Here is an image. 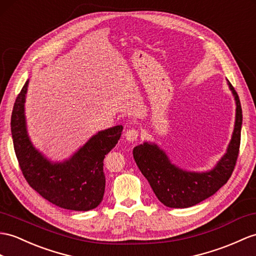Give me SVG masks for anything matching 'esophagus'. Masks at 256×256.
I'll return each instance as SVG.
<instances>
[{
  "label": "esophagus",
  "mask_w": 256,
  "mask_h": 256,
  "mask_svg": "<svg viewBox=\"0 0 256 256\" xmlns=\"http://www.w3.org/2000/svg\"><path fill=\"white\" fill-rule=\"evenodd\" d=\"M138 136H139L138 130L132 128V129H128L126 134H124V138H126V140L129 142H134L138 139Z\"/></svg>",
  "instance_id": "34e87169"
}]
</instances>
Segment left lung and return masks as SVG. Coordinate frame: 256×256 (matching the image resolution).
Masks as SVG:
<instances>
[{"mask_svg":"<svg viewBox=\"0 0 256 256\" xmlns=\"http://www.w3.org/2000/svg\"><path fill=\"white\" fill-rule=\"evenodd\" d=\"M227 84L236 101L234 127L226 153L208 172H190L172 164L163 148L154 142H143L134 148V158L164 205L172 208H190L212 196L225 184L234 170L238 158L242 108L240 100L232 84Z\"/></svg>","mask_w":256,"mask_h":256,"instance_id":"1","label":"left lung"}]
</instances>
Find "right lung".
<instances>
[{"mask_svg":"<svg viewBox=\"0 0 256 256\" xmlns=\"http://www.w3.org/2000/svg\"><path fill=\"white\" fill-rule=\"evenodd\" d=\"M29 80L18 94L10 118L14 150L24 179L46 200L65 210H90L102 202L105 190L103 160L118 140L122 126L101 130L70 158L52 162L31 142L24 115Z\"/></svg>","mask_w":256,"mask_h":256,"instance_id":"obj_1","label":"right lung"}]
</instances>
